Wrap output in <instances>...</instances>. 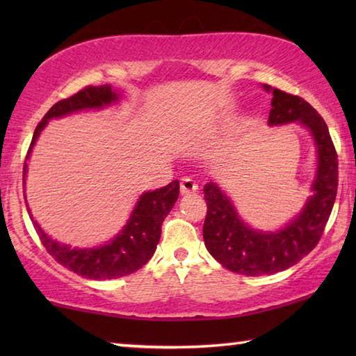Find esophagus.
Returning <instances> with one entry per match:
<instances>
[{
  "label": "esophagus",
  "instance_id": "esophagus-1",
  "mask_svg": "<svg viewBox=\"0 0 356 356\" xmlns=\"http://www.w3.org/2000/svg\"><path fill=\"white\" fill-rule=\"evenodd\" d=\"M197 188H200V185H197L191 177L186 176L180 179V193H182V195H190V193L197 191Z\"/></svg>",
  "mask_w": 356,
  "mask_h": 356
}]
</instances>
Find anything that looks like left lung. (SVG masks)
Returning a JSON list of instances; mask_svg holds the SVG:
<instances>
[{"label":"left lung","mask_w":356,"mask_h":356,"mask_svg":"<svg viewBox=\"0 0 356 356\" xmlns=\"http://www.w3.org/2000/svg\"><path fill=\"white\" fill-rule=\"evenodd\" d=\"M272 91L268 124L300 122L314 138L318 166L312 195L300 215L278 232L254 231L238 218L232 202L213 182L204 186L207 215L204 243L222 267L246 276L273 275L301 261L316 248L337 193V154L323 118L298 95L264 84Z\"/></svg>","instance_id":"left-lung-1"}]
</instances>
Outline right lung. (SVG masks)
<instances>
[{
  "label": "right lung",
  "instance_id": "1",
  "mask_svg": "<svg viewBox=\"0 0 356 356\" xmlns=\"http://www.w3.org/2000/svg\"><path fill=\"white\" fill-rule=\"evenodd\" d=\"M119 95L113 91L110 84L104 86H86L76 94L67 99L59 100L53 105L47 114L42 118L38 127L34 130L33 141L29 144L25 166H23V180L26 176V160L29 159L33 146L38 141L40 131L44 130L47 122L53 118H61L80 110H91V108H104L118 102ZM179 197V180H172L163 188L143 193L140 201L136 202L134 213H131L127 225L114 237L110 243L88 250H72L67 245H61L50 238L42 231L38 221L33 218L31 212L28 213L31 218L35 232L45 246L48 254L55 257L70 272L89 280H116L120 276L135 273L155 252L156 243L161 236V225L166 215L171 212L174 204ZM26 202V197H25Z\"/></svg>",
  "mask_w": 356,
  "mask_h": 356
}]
</instances>
